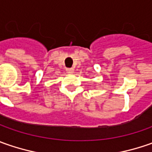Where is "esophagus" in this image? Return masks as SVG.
Instances as JSON below:
<instances>
[{
  "mask_svg": "<svg viewBox=\"0 0 152 152\" xmlns=\"http://www.w3.org/2000/svg\"><path fill=\"white\" fill-rule=\"evenodd\" d=\"M67 72L68 73H73L74 70H73V68H67Z\"/></svg>",
  "mask_w": 152,
  "mask_h": 152,
  "instance_id": "obj_1",
  "label": "esophagus"
}]
</instances>
